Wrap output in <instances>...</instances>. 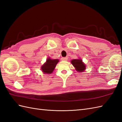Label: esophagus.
Here are the masks:
<instances>
[{
  "label": "esophagus",
  "instance_id": "esophagus-1",
  "mask_svg": "<svg viewBox=\"0 0 122 122\" xmlns=\"http://www.w3.org/2000/svg\"><path fill=\"white\" fill-rule=\"evenodd\" d=\"M67 59H68V58L67 57H66L62 58L61 60H62V61H67Z\"/></svg>",
  "mask_w": 122,
  "mask_h": 122
}]
</instances>
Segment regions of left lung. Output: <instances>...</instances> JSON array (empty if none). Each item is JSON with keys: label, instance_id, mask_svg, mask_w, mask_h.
Segmentation results:
<instances>
[{"label": "left lung", "instance_id": "left-lung-1", "mask_svg": "<svg viewBox=\"0 0 122 122\" xmlns=\"http://www.w3.org/2000/svg\"><path fill=\"white\" fill-rule=\"evenodd\" d=\"M71 63L78 72H83L86 70V65L81 59H73L71 61Z\"/></svg>", "mask_w": 122, "mask_h": 122}]
</instances>
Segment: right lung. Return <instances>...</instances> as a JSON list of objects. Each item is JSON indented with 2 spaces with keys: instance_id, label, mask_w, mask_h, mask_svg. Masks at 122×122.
<instances>
[{
  "instance_id": "right-lung-1",
  "label": "right lung",
  "mask_w": 122,
  "mask_h": 122,
  "mask_svg": "<svg viewBox=\"0 0 122 122\" xmlns=\"http://www.w3.org/2000/svg\"><path fill=\"white\" fill-rule=\"evenodd\" d=\"M59 61L58 59H51L49 57L48 58L45 63L41 67L42 71L44 73L47 74L52 73Z\"/></svg>"
}]
</instances>
